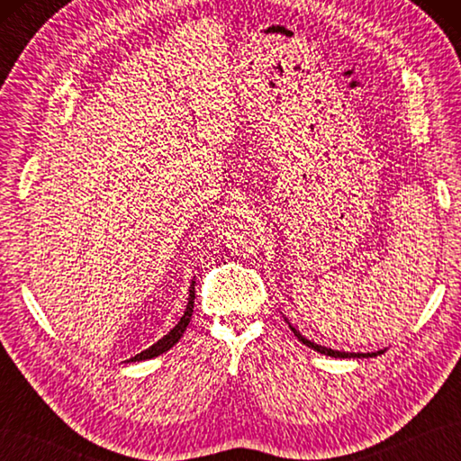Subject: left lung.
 I'll list each match as a JSON object with an SVG mask.
<instances>
[{
  "instance_id": "obj_1",
  "label": "left lung",
  "mask_w": 461,
  "mask_h": 461,
  "mask_svg": "<svg viewBox=\"0 0 461 461\" xmlns=\"http://www.w3.org/2000/svg\"><path fill=\"white\" fill-rule=\"evenodd\" d=\"M291 330L295 332V337L303 342V345H307V347H311L312 350H317V352H321V355H327V357H335V358H360V357H376V355H380V352H372V355H360V352H342V350H332V348H327V347H321V345H317V342H311L309 339H305L301 335V332L297 330V329H293L291 327Z\"/></svg>"
}]
</instances>
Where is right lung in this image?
Masks as SVG:
<instances>
[{
    "label": "right lung",
    "mask_w": 461,
    "mask_h": 461,
    "mask_svg": "<svg viewBox=\"0 0 461 461\" xmlns=\"http://www.w3.org/2000/svg\"><path fill=\"white\" fill-rule=\"evenodd\" d=\"M194 283H195V281H194ZM194 283H192V287H190V299H188V305H185V311H184V315H182V319H180L178 325H176V327L168 332V335L162 337L158 342H156V345H152L150 348L142 350L140 355H136V357H132L131 360H126V362H136V360H149V358H154V357L162 355V352L170 350V348L176 345V342L180 340V337L184 335V330H185V327H188V322H190V319H192V312H194V299H195Z\"/></svg>",
    "instance_id": "1"
}]
</instances>
